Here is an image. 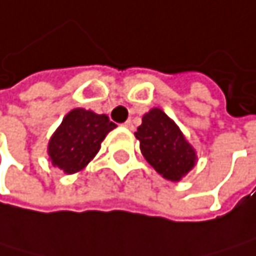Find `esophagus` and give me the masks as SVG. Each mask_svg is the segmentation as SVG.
<instances>
[{
	"label": "esophagus",
	"instance_id": "esophagus-1",
	"mask_svg": "<svg viewBox=\"0 0 256 256\" xmlns=\"http://www.w3.org/2000/svg\"><path fill=\"white\" fill-rule=\"evenodd\" d=\"M122 126L126 127V129H129V130H132V129H134V124H132V121H130V120H127Z\"/></svg>",
	"mask_w": 256,
	"mask_h": 256
}]
</instances>
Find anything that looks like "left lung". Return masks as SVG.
Here are the masks:
<instances>
[{
	"instance_id": "left-lung-1",
	"label": "left lung",
	"mask_w": 256,
	"mask_h": 256,
	"mask_svg": "<svg viewBox=\"0 0 256 256\" xmlns=\"http://www.w3.org/2000/svg\"><path fill=\"white\" fill-rule=\"evenodd\" d=\"M135 136L146 160L167 180L179 182L196 166V150L178 124L158 108L142 116Z\"/></svg>"
}]
</instances>
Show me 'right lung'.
I'll return each mask as SVG.
<instances>
[{
  "mask_svg": "<svg viewBox=\"0 0 256 256\" xmlns=\"http://www.w3.org/2000/svg\"><path fill=\"white\" fill-rule=\"evenodd\" d=\"M108 115H98L82 108L68 112L48 142V156L54 167L72 174L90 162L106 135L115 129Z\"/></svg>",
  "mask_w": 256,
  "mask_h": 256,
  "instance_id": "add662e5",
  "label": "right lung"
}]
</instances>
